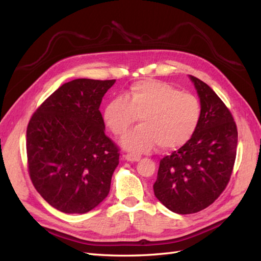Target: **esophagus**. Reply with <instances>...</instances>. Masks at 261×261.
<instances>
[{
    "label": "esophagus",
    "mask_w": 261,
    "mask_h": 261,
    "mask_svg": "<svg viewBox=\"0 0 261 261\" xmlns=\"http://www.w3.org/2000/svg\"><path fill=\"white\" fill-rule=\"evenodd\" d=\"M140 158H141V156H139V154H136L132 152H129L125 154V159L127 160V162H139Z\"/></svg>",
    "instance_id": "34e87169"
}]
</instances>
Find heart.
<instances>
[{
  "label": "heart",
  "mask_w": 261,
  "mask_h": 261,
  "mask_svg": "<svg viewBox=\"0 0 261 261\" xmlns=\"http://www.w3.org/2000/svg\"><path fill=\"white\" fill-rule=\"evenodd\" d=\"M137 116L141 125L121 141L126 150L145 152L156 143L163 150H171L184 146L196 131L201 103L195 95L181 93L168 83L142 80L104 109L105 124L115 136L124 135Z\"/></svg>",
  "instance_id": "1"
}]
</instances>
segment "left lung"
<instances>
[{
  "mask_svg": "<svg viewBox=\"0 0 261 261\" xmlns=\"http://www.w3.org/2000/svg\"><path fill=\"white\" fill-rule=\"evenodd\" d=\"M201 102L193 137L160 160L154 195L178 214L210 206L225 190L237 156L238 130L230 110L207 84L190 76Z\"/></svg>",
  "mask_w": 261,
  "mask_h": 261,
  "instance_id": "1",
  "label": "left lung"
}]
</instances>
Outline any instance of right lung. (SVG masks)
Masks as SVG:
<instances>
[{"mask_svg": "<svg viewBox=\"0 0 261 261\" xmlns=\"http://www.w3.org/2000/svg\"><path fill=\"white\" fill-rule=\"evenodd\" d=\"M115 80L65 83L32 114L27 127L28 171L37 192L60 212L83 214L108 196L120 149L99 112Z\"/></svg>", "mask_w": 261, "mask_h": 261, "instance_id": "obj_1", "label": "right lung"}]
</instances>
